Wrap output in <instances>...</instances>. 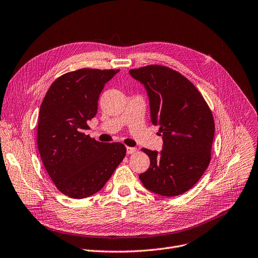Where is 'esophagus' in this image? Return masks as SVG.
<instances>
[{
    "label": "esophagus",
    "instance_id": "esophagus-1",
    "mask_svg": "<svg viewBox=\"0 0 258 258\" xmlns=\"http://www.w3.org/2000/svg\"><path fill=\"white\" fill-rule=\"evenodd\" d=\"M138 151V149L136 148V147H127V153L128 154H133L136 153Z\"/></svg>",
    "mask_w": 258,
    "mask_h": 258
}]
</instances>
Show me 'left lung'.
I'll use <instances>...</instances> for the list:
<instances>
[{"instance_id":"obj_1","label":"left lung","mask_w":258,"mask_h":258,"mask_svg":"<svg viewBox=\"0 0 258 258\" xmlns=\"http://www.w3.org/2000/svg\"><path fill=\"white\" fill-rule=\"evenodd\" d=\"M150 102V116L163 136L161 152L143 148L150 167L140 174L143 185L163 196L187 192L209 166L214 119L201 92L179 72L162 65L131 69Z\"/></svg>"}]
</instances>
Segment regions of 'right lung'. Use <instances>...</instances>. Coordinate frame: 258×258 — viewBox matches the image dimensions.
Instances as JSON below:
<instances>
[{
    "instance_id": "add662e5",
    "label": "right lung",
    "mask_w": 258,
    "mask_h": 258,
    "mask_svg": "<svg viewBox=\"0 0 258 258\" xmlns=\"http://www.w3.org/2000/svg\"><path fill=\"white\" fill-rule=\"evenodd\" d=\"M117 72L91 68L67 72L51 84L42 102L39 152L55 187L71 199L99 192L126 155L122 144L100 143L85 134L105 84Z\"/></svg>"
}]
</instances>
